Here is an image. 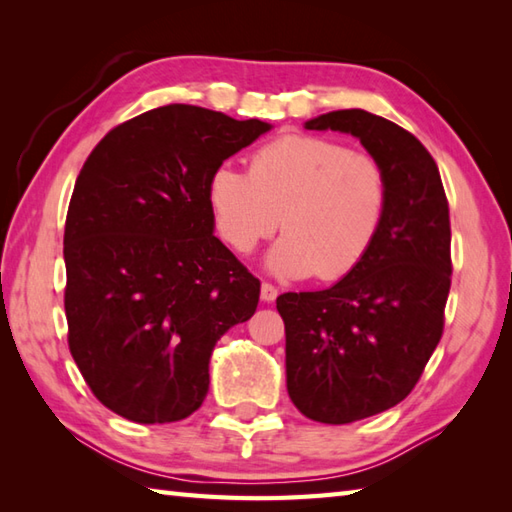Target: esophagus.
Instances as JSON below:
<instances>
[{
  "label": "esophagus",
  "instance_id": "esophagus-1",
  "mask_svg": "<svg viewBox=\"0 0 512 512\" xmlns=\"http://www.w3.org/2000/svg\"><path fill=\"white\" fill-rule=\"evenodd\" d=\"M277 297H279V290L273 284H268V281H264V284H262V299L266 303H273Z\"/></svg>",
  "mask_w": 512,
  "mask_h": 512
}]
</instances>
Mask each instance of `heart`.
<instances>
[{
  "mask_svg": "<svg viewBox=\"0 0 512 512\" xmlns=\"http://www.w3.org/2000/svg\"><path fill=\"white\" fill-rule=\"evenodd\" d=\"M387 193V173L374 156L332 138L290 134L259 147L248 173L217 167L206 198L217 233L235 253H253L281 222L286 233L266 257L270 273L332 281L369 253Z\"/></svg>",
  "mask_w": 512,
  "mask_h": 512,
  "instance_id": "b5f03b06",
  "label": "heart"
}]
</instances>
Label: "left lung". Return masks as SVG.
<instances>
[{"label":"left lung","mask_w":512,"mask_h":512,"mask_svg":"<svg viewBox=\"0 0 512 512\" xmlns=\"http://www.w3.org/2000/svg\"><path fill=\"white\" fill-rule=\"evenodd\" d=\"M306 129L352 134L387 173V209L369 253L339 284L286 292V383L303 416L347 424L405 400L440 343L451 288V222L436 160L407 129L365 110Z\"/></svg>","instance_id":"obj_1"}]
</instances>
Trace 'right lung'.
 Returning a JSON list of instances; mask_svg holds the SVG:
<instances>
[{
    "instance_id": "add662e5",
    "label": "right lung",
    "mask_w": 512,
    "mask_h": 512,
    "mask_svg": "<svg viewBox=\"0 0 512 512\" xmlns=\"http://www.w3.org/2000/svg\"><path fill=\"white\" fill-rule=\"evenodd\" d=\"M268 129L176 103L114 127L85 160L63 233L68 345L118 416H191L215 343L255 314L259 279L213 235L206 189Z\"/></svg>"
}]
</instances>
